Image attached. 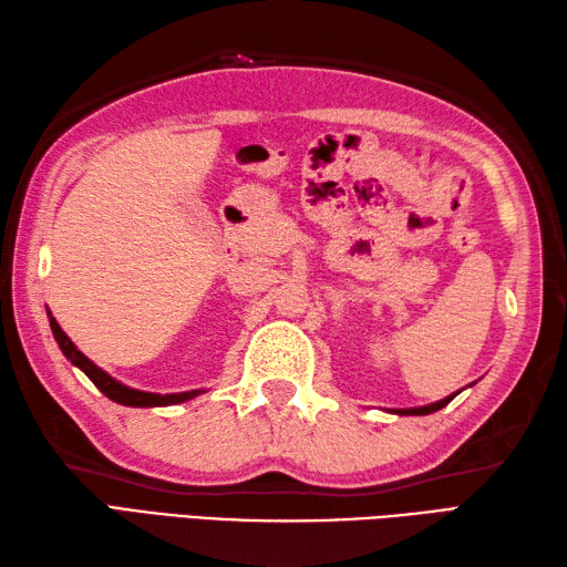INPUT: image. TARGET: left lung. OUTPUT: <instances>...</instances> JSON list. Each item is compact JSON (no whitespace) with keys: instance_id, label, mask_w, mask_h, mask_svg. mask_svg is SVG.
Returning a JSON list of instances; mask_svg holds the SVG:
<instances>
[{"instance_id":"8db88e82","label":"left lung","mask_w":567,"mask_h":567,"mask_svg":"<svg viewBox=\"0 0 567 567\" xmlns=\"http://www.w3.org/2000/svg\"><path fill=\"white\" fill-rule=\"evenodd\" d=\"M461 392V390H457ZM455 392V394H457ZM455 394H449L445 396V400H439V402H433V404H426V406H412V409H394V414H400V416H424V414H433V412H439V409H443L445 404H449Z\"/></svg>"}]
</instances>
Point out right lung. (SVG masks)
Masks as SVG:
<instances>
[{"instance_id": "obj_1", "label": "right lung", "mask_w": 567, "mask_h": 567, "mask_svg": "<svg viewBox=\"0 0 567 567\" xmlns=\"http://www.w3.org/2000/svg\"><path fill=\"white\" fill-rule=\"evenodd\" d=\"M48 319H51V331H53L63 355L70 360L72 365L80 368L84 375H87L94 384H97V390L104 392L116 404H124V406H171V404H183L187 400H195L197 394H202V390L158 394V392H143V390L128 388V384L114 380L110 372H104L102 368L94 365L92 360L84 355L82 351H78V346L68 339V333L63 329H60V323L51 317V311H48Z\"/></svg>"}]
</instances>
